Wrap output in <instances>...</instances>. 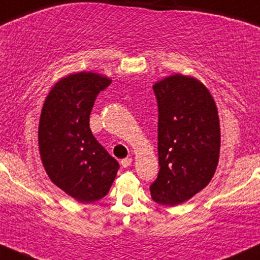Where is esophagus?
<instances>
[{
  "label": "esophagus",
  "mask_w": 260,
  "mask_h": 260,
  "mask_svg": "<svg viewBox=\"0 0 260 260\" xmlns=\"http://www.w3.org/2000/svg\"><path fill=\"white\" fill-rule=\"evenodd\" d=\"M131 162H133V159L129 158V157H127V158L121 159V161H120V163H121V167L127 168V167H129V166L131 165Z\"/></svg>",
  "instance_id": "1"
}]
</instances>
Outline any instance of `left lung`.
Segmentation results:
<instances>
[{
  "instance_id": "left-lung-1",
  "label": "left lung",
  "mask_w": 260,
  "mask_h": 260,
  "mask_svg": "<svg viewBox=\"0 0 260 260\" xmlns=\"http://www.w3.org/2000/svg\"><path fill=\"white\" fill-rule=\"evenodd\" d=\"M158 107V176L150 185L157 204L174 206L205 188L216 171L220 122L203 83L173 75L153 86Z\"/></svg>"
}]
</instances>
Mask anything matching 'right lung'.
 <instances>
[{
	"label": "right lung",
	"mask_w": 260,
	"mask_h": 260,
	"mask_svg": "<svg viewBox=\"0 0 260 260\" xmlns=\"http://www.w3.org/2000/svg\"><path fill=\"white\" fill-rule=\"evenodd\" d=\"M110 83L92 72L67 76L52 87L40 115L44 168L54 184L81 203L106 197L119 169L89 127L95 99Z\"/></svg>",
	"instance_id": "right-lung-1"
}]
</instances>
